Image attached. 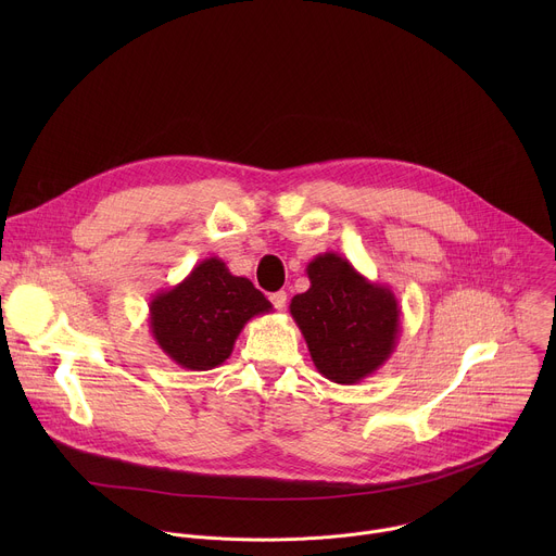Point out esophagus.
<instances>
[{
  "label": "esophagus",
  "instance_id": "34e87169",
  "mask_svg": "<svg viewBox=\"0 0 556 556\" xmlns=\"http://www.w3.org/2000/svg\"><path fill=\"white\" fill-rule=\"evenodd\" d=\"M270 301H273V305H275L277 309H283V307H286V303H288V294H286L283 290L273 292V294H270Z\"/></svg>",
  "mask_w": 556,
  "mask_h": 556
}]
</instances>
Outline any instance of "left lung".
I'll use <instances>...</instances> for the list:
<instances>
[{
    "label": "left lung",
    "instance_id": "8db88e82",
    "mask_svg": "<svg viewBox=\"0 0 556 556\" xmlns=\"http://www.w3.org/2000/svg\"><path fill=\"white\" fill-rule=\"evenodd\" d=\"M305 273L309 288L292 296L290 314L312 363L332 382L356 384L380 369L399 345V299L337 253L316 255Z\"/></svg>",
    "mask_w": 556,
    "mask_h": 556
}]
</instances>
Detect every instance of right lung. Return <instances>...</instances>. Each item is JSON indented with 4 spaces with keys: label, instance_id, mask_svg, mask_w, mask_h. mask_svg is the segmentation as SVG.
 <instances>
[{
    "label": "right lung",
    "instance_id": "1",
    "mask_svg": "<svg viewBox=\"0 0 556 556\" xmlns=\"http://www.w3.org/2000/svg\"><path fill=\"white\" fill-rule=\"evenodd\" d=\"M273 303L247 277H235L219 257H208L174 288L149 301V330L176 365L206 371L222 365L244 326Z\"/></svg>",
    "mask_w": 556,
    "mask_h": 556
}]
</instances>
